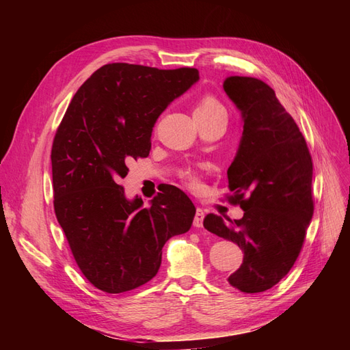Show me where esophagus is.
<instances>
[{
	"instance_id": "34e87169",
	"label": "esophagus",
	"mask_w": 350,
	"mask_h": 350,
	"mask_svg": "<svg viewBox=\"0 0 350 350\" xmlns=\"http://www.w3.org/2000/svg\"><path fill=\"white\" fill-rule=\"evenodd\" d=\"M204 216H206V213L203 211V208H197L196 216H194V226H196V228H203Z\"/></svg>"
}]
</instances>
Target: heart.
<instances>
[{
	"instance_id": "1",
	"label": "heart",
	"mask_w": 350,
	"mask_h": 350,
	"mask_svg": "<svg viewBox=\"0 0 350 350\" xmlns=\"http://www.w3.org/2000/svg\"><path fill=\"white\" fill-rule=\"evenodd\" d=\"M217 112H225V108L224 105H221L215 96H211V94H204V96L197 102L196 109H194V115H203V116L213 115ZM181 179L189 189H193V191H197V189L201 188L200 178L191 171L184 172L181 175Z\"/></svg>"
}]
</instances>
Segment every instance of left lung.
<instances>
[{
	"instance_id": "1",
	"label": "left lung",
	"mask_w": 350,
	"mask_h": 350,
	"mask_svg": "<svg viewBox=\"0 0 350 350\" xmlns=\"http://www.w3.org/2000/svg\"><path fill=\"white\" fill-rule=\"evenodd\" d=\"M224 89L241 111L243 131L228 169V197L243 210L232 220L210 213L204 228L243 251L228 278L245 293L278 284L298 258L314 213L312 159L292 116L274 90L254 77L230 76Z\"/></svg>"
}]
</instances>
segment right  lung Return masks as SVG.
Returning <instances> with one entry per match:
<instances>
[{"label":"right lung","mask_w":350,"mask_h":350,"mask_svg":"<svg viewBox=\"0 0 350 350\" xmlns=\"http://www.w3.org/2000/svg\"><path fill=\"white\" fill-rule=\"evenodd\" d=\"M198 70L113 62L94 71L71 99L51 152L54 210L72 257L94 288L122 293L152 280L165 242L185 234L196 207L169 185L149 207L126 200V163L147 157L167 105L198 80Z\"/></svg>","instance_id":"obj_1"}]
</instances>
